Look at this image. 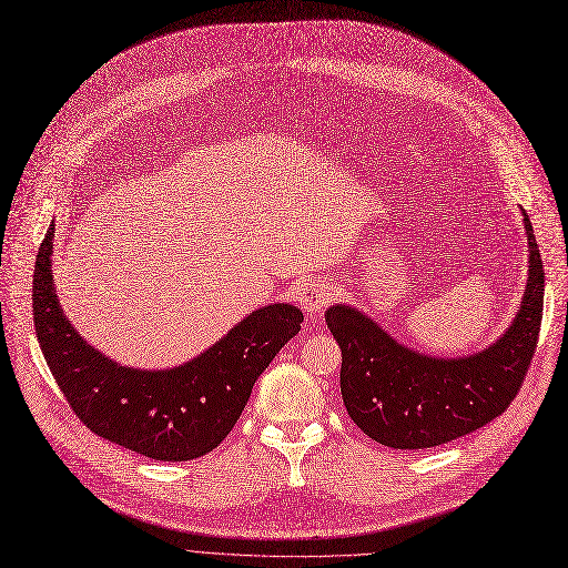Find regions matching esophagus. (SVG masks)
<instances>
[{
	"label": "esophagus",
	"mask_w": 568,
	"mask_h": 568,
	"mask_svg": "<svg viewBox=\"0 0 568 568\" xmlns=\"http://www.w3.org/2000/svg\"><path fill=\"white\" fill-rule=\"evenodd\" d=\"M296 300H300L302 308L306 313H317L322 311L326 304H329L332 300V292H329V285H326L324 281L320 278H311L306 281L300 292H296Z\"/></svg>",
	"instance_id": "obj_1"
}]
</instances>
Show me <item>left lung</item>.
I'll list each match as a JSON object with an SVG mask.
<instances>
[{
    "instance_id": "8db88e82",
    "label": "left lung",
    "mask_w": 568,
    "mask_h": 568,
    "mask_svg": "<svg viewBox=\"0 0 568 568\" xmlns=\"http://www.w3.org/2000/svg\"><path fill=\"white\" fill-rule=\"evenodd\" d=\"M529 281L511 329L467 359H435L386 336L347 306L326 311L341 345V394L352 422L392 449H430L484 428L514 403L531 366L544 317V262L531 223Z\"/></svg>"
}]
</instances>
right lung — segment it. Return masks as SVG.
Instances as JSON below:
<instances>
[{"label": "right lung", "instance_id": "obj_1", "mask_svg": "<svg viewBox=\"0 0 568 568\" xmlns=\"http://www.w3.org/2000/svg\"><path fill=\"white\" fill-rule=\"evenodd\" d=\"M52 232L54 225L34 266V326L73 414L94 435L154 460L182 463L214 452L242 416L255 379L300 334L302 311L264 306L182 368L146 373L116 366L87 345L59 308L50 276Z\"/></svg>", "mask_w": 568, "mask_h": 568}]
</instances>
